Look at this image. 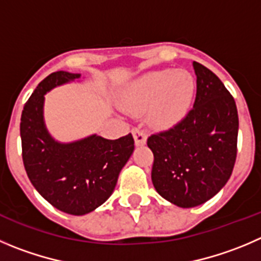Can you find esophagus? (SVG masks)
I'll use <instances>...</instances> for the list:
<instances>
[{"instance_id":"34e87169","label":"esophagus","mask_w":261,"mask_h":261,"mask_svg":"<svg viewBox=\"0 0 261 261\" xmlns=\"http://www.w3.org/2000/svg\"><path fill=\"white\" fill-rule=\"evenodd\" d=\"M133 137H135V142L137 146H143L147 140V133L141 128L133 129Z\"/></svg>"}]
</instances>
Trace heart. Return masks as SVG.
<instances>
[{
  "label": "heart",
  "mask_w": 261,
  "mask_h": 261,
  "mask_svg": "<svg viewBox=\"0 0 261 261\" xmlns=\"http://www.w3.org/2000/svg\"><path fill=\"white\" fill-rule=\"evenodd\" d=\"M196 82L187 70L150 71L129 87L125 95V108L132 113L150 109L153 124L168 128L179 123L192 105Z\"/></svg>",
  "instance_id": "b5f03b06"
}]
</instances>
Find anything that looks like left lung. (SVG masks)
Returning <instances> with one entry per match:
<instances>
[{
    "instance_id": "left-lung-1",
    "label": "left lung",
    "mask_w": 261,
    "mask_h": 261,
    "mask_svg": "<svg viewBox=\"0 0 261 261\" xmlns=\"http://www.w3.org/2000/svg\"><path fill=\"white\" fill-rule=\"evenodd\" d=\"M196 98L172 128L153 133L152 179L159 195L179 207H193L217 195L232 174L237 156L234 98L206 66L193 61Z\"/></svg>"
}]
</instances>
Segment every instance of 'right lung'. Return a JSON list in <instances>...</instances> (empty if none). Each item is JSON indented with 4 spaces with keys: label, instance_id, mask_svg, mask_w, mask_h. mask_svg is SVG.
<instances>
[{
    "label": "right lung",
    "instance_id": "add662e5",
    "mask_svg": "<svg viewBox=\"0 0 261 261\" xmlns=\"http://www.w3.org/2000/svg\"><path fill=\"white\" fill-rule=\"evenodd\" d=\"M81 74L55 71L37 86L24 105L20 121L21 156L29 180L52 206L66 214L84 215L111 196L120 170L135 150L132 133L105 140L91 136L59 143L43 123L46 92Z\"/></svg>",
    "mask_w": 261,
    "mask_h": 261
}]
</instances>
